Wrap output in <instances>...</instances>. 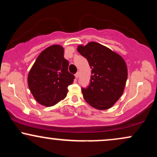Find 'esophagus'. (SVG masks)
<instances>
[{"label": "esophagus", "mask_w": 157, "mask_h": 157, "mask_svg": "<svg viewBox=\"0 0 157 157\" xmlns=\"http://www.w3.org/2000/svg\"><path fill=\"white\" fill-rule=\"evenodd\" d=\"M75 77H76V79H77V78H78V77H79V76H80V73L77 72V73L75 75Z\"/></svg>", "instance_id": "esophagus-1"}]
</instances>
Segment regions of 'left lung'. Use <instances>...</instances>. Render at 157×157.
<instances>
[{"label": "left lung", "instance_id": "1", "mask_svg": "<svg viewBox=\"0 0 157 157\" xmlns=\"http://www.w3.org/2000/svg\"><path fill=\"white\" fill-rule=\"evenodd\" d=\"M77 51L91 68L89 86L82 88L86 102L98 110L109 109L123 93L128 70L125 60L116 52L96 42L79 46Z\"/></svg>", "mask_w": 157, "mask_h": 157}]
</instances>
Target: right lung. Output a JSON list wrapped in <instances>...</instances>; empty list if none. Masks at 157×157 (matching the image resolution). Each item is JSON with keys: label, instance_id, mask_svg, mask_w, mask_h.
<instances>
[{"label": "right lung", "instance_id": "obj_1", "mask_svg": "<svg viewBox=\"0 0 157 157\" xmlns=\"http://www.w3.org/2000/svg\"><path fill=\"white\" fill-rule=\"evenodd\" d=\"M63 55L61 46H49L40 54L29 73V88L41 105L48 107L63 100L72 84L75 76L68 72Z\"/></svg>", "mask_w": 157, "mask_h": 157}]
</instances>
